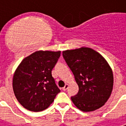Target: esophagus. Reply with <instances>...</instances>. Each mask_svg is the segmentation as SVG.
I'll return each instance as SVG.
<instances>
[{
    "label": "esophagus",
    "instance_id": "obj_1",
    "mask_svg": "<svg viewBox=\"0 0 126 126\" xmlns=\"http://www.w3.org/2000/svg\"><path fill=\"white\" fill-rule=\"evenodd\" d=\"M68 88H69V84H65V86L62 89H63V91H66L68 89Z\"/></svg>",
    "mask_w": 126,
    "mask_h": 126
}]
</instances>
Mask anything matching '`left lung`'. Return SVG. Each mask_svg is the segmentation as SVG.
<instances>
[{
  "mask_svg": "<svg viewBox=\"0 0 126 126\" xmlns=\"http://www.w3.org/2000/svg\"><path fill=\"white\" fill-rule=\"evenodd\" d=\"M63 56L73 72L79 93L71 100L79 109L92 112L105 105L111 95L114 77L106 59L87 47L65 50Z\"/></svg>",
  "mask_w": 126,
  "mask_h": 126,
  "instance_id": "left-lung-1",
  "label": "left lung"
}]
</instances>
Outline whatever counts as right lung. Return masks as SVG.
Returning <instances> with one entry per match:
<instances>
[{"instance_id": "1", "label": "right lung", "mask_w": 126, "mask_h": 126, "mask_svg": "<svg viewBox=\"0 0 126 126\" xmlns=\"http://www.w3.org/2000/svg\"><path fill=\"white\" fill-rule=\"evenodd\" d=\"M60 55L61 51H35L23 59L15 71L13 90L26 109L33 112L46 109L60 92L51 75Z\"/></svg>"}]
</instances>
